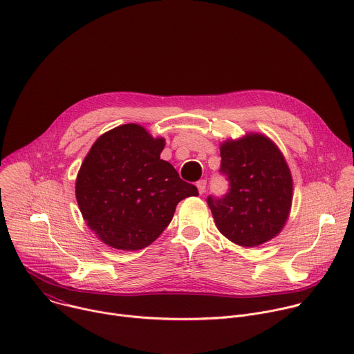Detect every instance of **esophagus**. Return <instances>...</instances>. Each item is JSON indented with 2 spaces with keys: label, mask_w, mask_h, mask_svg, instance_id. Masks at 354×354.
<instances>
[{
  "label": "esophagus",
  "mask_w": 354,
  "mask_h": 354,
  "mask_svg": "<svg viewBox=\"0 0 354 354\" xmlns=\"http://www.w3.org/2000/svg\"><path fill=\"white\" fill-rule=\"evenodd\" d=\"M206 185H207L206 179H200V180L196 183V187H197V190H198L200 194H203V193L206 192Z\"/></svg>",
  "instance_id": "1"
}]
</instances>
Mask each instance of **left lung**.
I'll list each match as a JSON object with an SVG mask.
<instances>
[{
    "mask_svg": "<svg viewBox=\"0 0 354 354\" xmlns=\"http://www.w3.org/2000/svg\"><path fill=\"white\" fill-rule=\"evenodd\" d=\"M220 156L231 187L223 198H207L218 231L243 248L277 236L292 205V176L280 148L266 134L249 131L223 141Z\"/></svg>",
    "mask_w": 354,
    "mask_h": 354,
    "instance_id": "obj_1",
    "label": "left lung"
}]
</instances>
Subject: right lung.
Instances as JSON below:
<instances>
[{
    "instance_id": "right-lung-1",
    "label": "right lung",
    "mask_w": 354,
    "mask_h": 354,
    "mask_svg": "<svg viewBox=\"0 0 354 354\" xmlns=\"http://www.w3.org/2000/svg\"><path fill=\"white\" fill-rule=\"evenodd\" d=\"M164 147V137L127 123L99 136L84 158L77 203L88 228L111 248L138 250L153 243L179 201L198 194L161 160Z\"/></svg>"
}]
</instances>
